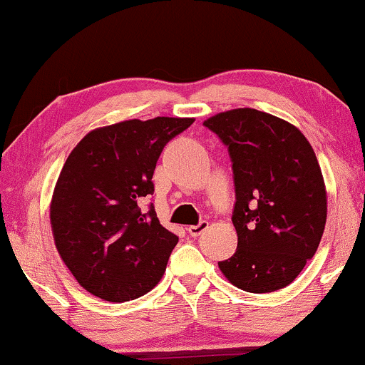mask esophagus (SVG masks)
Segmentation results:
<instances>
[{"instance_id": "esophagus-1", "label": "esophagus", "mask_w": 365, "mask_h": 365, "mask_svg": "<svg viewBox=\"0 0 365 365\" xmlns=\"http://www.w3.org/2000/svg\"><path fill=\"white\" fill-rule=\"evenodd\" d=\"M207 227H209V222L207 221H200L197 226H188V235L194 236V238H197V236H200L202 232L207 230Z\"/></svg>"}]
</instances>
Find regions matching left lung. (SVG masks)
<instances>
[{
  "mask_svg": "<svg viewBox=\"0 0 365 365\" xmlns=\"http://www.w3.org/2000/svg\"><path fill=\"white\" fill-rule=\"evenodd\" d=\"M227 148L236 202L238 248L219 269L241 291L274 292L314 257L327 222L318 160L297 127L255 108L204 122Z\"/></svg>",
  "mask_w": 365,
  "mask_h": 365,
  "instance_id": "obj_1",
  "label": "left lung"
}]
</instances>
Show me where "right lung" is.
Segmentation results:
<instances>
[{
  "label": "right lung",
  "instance_id": "obj_1",
  "mask_svg": "<svg viewBox=\"0 0 365 365\" xmlns=\"http://www.w3.org/2000/svg\"><path fill=\"white\" fill-rule=\"evenodd\" d=\"M194 118L156 117L91 130L73 149L51 202L56 248L83 289L110 302L133 301L160 282L178 236L155 205L158 158Z\"/></svg>",
  "mask_w": 365,
  "mask_h": 365
}]
</instances>
